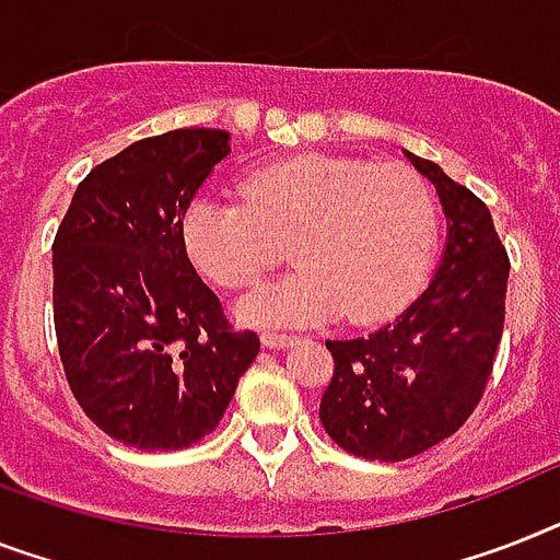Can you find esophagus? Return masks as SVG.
Instances as JSON below:
<instances>
[{
  "label": "esophagus",
  "mask_w": 560,
  "mask_h": 560,
  "mask_svg": "<svg viewBox=\"0 0 560 560\" xmlns=\"http://www.w3.org/2000/svg\"><path fill=\"white\" fill-rule=\"evenodd\" d=\"M261 342H265L267 348H276V351H279V348H288V345H293V336L279 334V330H265V334H261Z\"/></svg>",
  "instance_id": "34e87169"
}]
</instances>
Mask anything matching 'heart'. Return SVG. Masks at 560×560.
Wrapping results in <instances>:
<instances>
[{
	"mask_svg": "<svg viewBox=\"0 0 560 560\" xmlns=\"http://www.w3.org/2000/svg\"><path fill=\"white\" fill-rule=\"evenodd\" d=\"M241 198L186 209L192 265L224 290L256 288L293 241L299 270L247 295V325L388 319L420 288L438 241V195L406 163L295 154L241 180Z\"/></svg>",
	"mask_w": 560,
	"mask_h": 560,
	"instance_id": "b5f03b06",
	"label": "heart"
}]
</instances>
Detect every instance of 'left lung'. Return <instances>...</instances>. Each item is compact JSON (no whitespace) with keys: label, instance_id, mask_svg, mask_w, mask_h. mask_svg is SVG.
Wrapping results in <instances>:
<instances>
[{"label":"left lung","instance_id":"8db88e82","mask_svg":"<svg viewBox=\"0 0 560 560\" xmlns=\"http://www.w3.org/2000/svg\"><path fill=\"white\" fill-rule=\"evenodd\" d=\"M408 161L438 186L448 221L434 279L397 319L357 339H327L334 380L319 420L336 445L399 463L452 438L483 397L506 316V247L492 212L438 163Z\"/></svg>","mask_w":560,"mask_h":560}]
</instances>
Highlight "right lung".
<instances>
[{
    "mask_svg": "<svg viewBox=\"0 0 560 560\" xmlns=\"http://www.w3.org/2000/svg\"><path fill=\"white\" fill-rule=\"evenodd\" d=\"M230 152L221 129L138 140L80 180L54 238V327L80 408L131 448L215 429L258 336L233 330L186 256L184 215Z\"/></svg>",
    "mask_w": 560,
    "mask_h": 560,
    "instance_id": "right-lung-1",
    "label": "right lung"
}]
</instances>
